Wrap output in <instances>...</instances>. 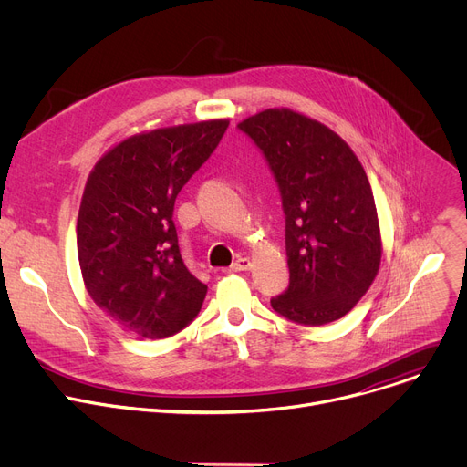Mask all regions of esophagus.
Masks as SVG:
<instances>
[{"instance_id": "34e87169", "label": "esophagus", "mask_w": 467, "mask_h": 467, "mask_svg": "<svg viewBox=\"0 0 467 467\" xmlns=\"http://www.w3.org/2000/svg\"><path fill=\"white\" fill-rule=\"evenodd\" d=\"M253 267V262H251V258H246V256H239L230 267H228V271H246V269H251Z\"/></svg>"}]
</instances>
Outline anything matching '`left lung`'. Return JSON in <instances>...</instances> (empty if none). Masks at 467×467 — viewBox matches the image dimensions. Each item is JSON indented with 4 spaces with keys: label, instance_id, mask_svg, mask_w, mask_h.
Masks as SVG:
<instances>
[{
    "label": "left lung",
    "instance_id": "left-lung-1",
    "mask_svg": "<svg viewBox=\"0 0 467 467\" xmlns=\"http://www.w3.org/2000/svg\"><path fill=\"white\" fill-rule=\"evenodd\" d=\"M237 126L264 152L286 214L290 285L271 307L306 326L345 317L369 290L382 256L360 160L334 130L286 107Z\"/></svg>",
    "mask_w": 467,
    "mask_h": 467
}]
</instances>
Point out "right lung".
Segmentation results:
<instances>
[{
	"instance_id": "1",
	"label": "right lung",
	"mask_w": 467,
	"mask_h": 467,
	"mask_svg": "<svg viewBox=\"0 0 467 467\" xmlns=\"http://www.w3.org/2000/svg\"><path fill=\"white\" fill-rule=\"evenodd\" d=\"M228 124L216 119L130 135L88 175L77 218L82 281L131 336L170 337L202 309L207 286L181 258L173 207Z\"/></svg>"
}]
</instances>
